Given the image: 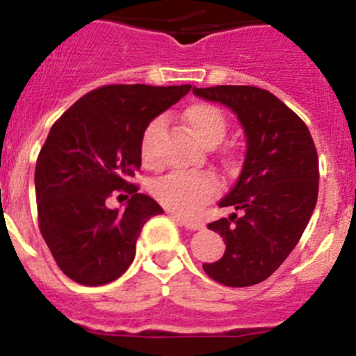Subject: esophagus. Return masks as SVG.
<instances>
[{
    "mask_svg": "<svg viewBox=\"0 0 356 356\" xmlns=\"http://www.w3.org/2000/svg\"><path fill=\"white\" fill-rule=\"evenodd\" d=\"M171 217H172V220H176V222L181 224V226H185L187 229H191V231H200L204 227V224L201 222V220H194V218L181 217V215H176V213H172Z\"/></svg>",
    "mask_w": 356,
    "mask_h": 356,
    "instance_id": "obj_1",
    "label": "esophagus"
}]
</instances>
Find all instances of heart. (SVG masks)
Segmentation results:
<instances>
[{
  "mask_svg": "<svg viewBox=\"0 0 356 356\" xmlns=\"http://www.w3.org/2000/svg\"><path fill=\"white\" fill-rule=\"evenodd\" d=\"M185 122L195 134V138L208 146L217 145L227 129L222 111L207 102L192 104L191 107H187ZM162 127L164 120L155 118L143 130L139 152L146 165H153L156 162V143L161 138ZM152 192L155 200L169 210L192 215L217 195L218 180L211 172H171L156 180Z\"/></svg>",
  "mask_w": 356,
  "mask_h": 356,
  "instance_id": "1",
  "label": "heart"
}]
</instances>
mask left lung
I'll return each instance as SVG.
<instances>
[{
    "instance_id": "1",
    "label": "left lung",
    "mask_w": 356,
    "mask_h": 356,
    "mask_svg": "<svg viewBox=\"0 0 356 356\" xmlns=\"http://www.w3.org/2000/svg\"><path fill=\"white\" fill-rule=\"evenodd\" d=\"M238 116L247 153L236 184L218 207L236 213L208 224L226 252L204 263L213 280L245 288L268 279L291 254L318 201V152L307 125L273 93L256 86L192 88Z\"/></svg>"
}]
</instances>
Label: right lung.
<instances>
[{"label": "right lung", "instance_id": "1", "mask_svg": "<svg viewBox=\"0 0 356 356\" xmlns=\"http://www.w3.org/2000/svg\"><path fill=\"white\" fill-rule=\"evenodd\" d=\"M191 88L107 84L51 127L35 168L38 227L72 280L102 286L118 279L134 261L146 220L164 211L129 178L141 168L145 127ZM114 191L131 195L125 211L105 207Z\"/></svg>", "mask_w": 356, "mask_h": 356}]
</instances>
